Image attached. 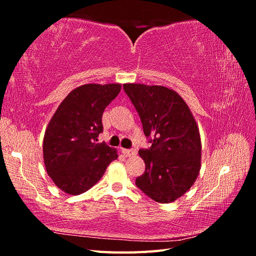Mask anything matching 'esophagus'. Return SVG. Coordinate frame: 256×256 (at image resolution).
<instances>
[{"label": "esophagus", "mask_w": 256, "mask_h": 256, "mask_svg": "<svg viewBox=\"0 0 256 256\" xmlns=\"http://www.w3.org/2000/svg\"><path fill=\"white\" fill-rule=\"evenodd\" d=\"M122 153L125 155V156H134V155H136V150H125V148H123L122 150Z\"/></svg>", "instance_id": "obj_1"}]
</instances>
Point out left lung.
Returning a JSON list of instances; mask_svg holds the SVG:
<instances>
[{
  "label": "left lung",
  "instance_id": "obj_1",
  "mask_svg": "<svg viewBox=\"0 0 256 256\" xmlns=\"http://www.w3.org/2000/svg\"><path fill=\"white\" fill-rule=\"evenodd\" d=\"M146 136L150 150H138L145 172L136 186L156 202L168 204L186 194L201 167V140L197 122L175 90L162 86L124 84Z\"/></svg>",
  "mask_w": 256,
  "mask_h": 256
}]
</instances>
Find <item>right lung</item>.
Segmentation results:
<instances>
[{
	"instance_id": "add662e5",
	"label": "right lung",
	"mask_w": 256,
	"mask_h": 256,
	"mask_svg": "<svg viewBox=\"0 0 256 256\" xmlns=\"http://www.w3.org/2000/svg\"><path fill=\"white\" fill-rule=\"evenodd\" d=\"M121 91V84H86L64 98L48 123L42 156L56 186L77 196L100 180L118 150L98 143L102 114Z\"/></svg>"
}]
</instances>
